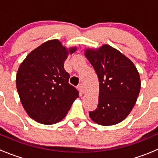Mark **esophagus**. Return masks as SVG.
<instances>
[{"label": "esophagus", "instance_id": "34e87169", "mask_svg": "<svg viewBox=\"0 0 158 158\" xmlns=\"http://www.w3.org/2000/svg\"><path fill=\"white\" fill-rule=\"evenodd\" d=\"M78 89H79V92H80L81 94H83L84 92H85V89H84L83 85H82V84H81V85H79V86H78Z\"/></svg>", "mask_w": 158, "mask_h": 158}]
</instances>
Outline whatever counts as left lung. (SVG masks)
<instances>
[{
  "label": "left lung",
  "instance_id": "obj_1",
  "mask_svg": "<svg viewBox=\"0 0 158 158\" xmlns=\"http://www.w3.org/2000/svg\"><path fill=\"white\" fill-rule=\"evenodd\" d=\"M99 82L98 107L89 117L98 125L120 123L130 114L141 89V79L133 62L117 49L103 44L84 49Z\"/></svg>",
  "mask_w": 158,
  "mask_h": 158
}]
</instances>
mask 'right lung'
Returning a JSON list of instances; mask_svg holds the SVG:
<instances>
[{
  "mask_svg": "<svg viewBox=\"0 0 158 158\" xmlns=\"http://www.w3.org/2000/svg\"><path fill=\"white\" fill-rule=\"evenodd\" d=\"M76 49L50 40L32 50L20 63L16 76L17 92L23 109L36 122L44 125L60 122L79 97L63 66Z\"/></svg>",
  "mask_w": 158,
  "mask_h": 158,
  "instance_id": "right-lung-1",
  "label": "right lung"
}]
</instances>
